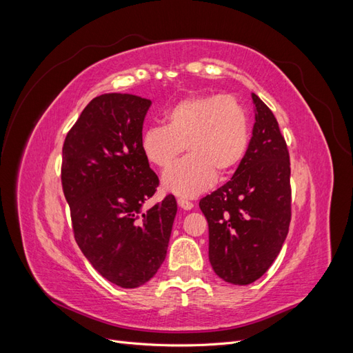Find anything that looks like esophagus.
Instances as JSON below:
<instances>
[{
	"label": "esophagus",
	"mask_w": 353,
	"mask_h": 353,
	"mask_svg": "<svg viewBox=\"0 0 353 353\" xmlns=\"http://www.w3.org/2000/svg\"><path fill=\"white\" fill-rule=\"evenodd\" d=\"M178 206H179L181 209H184V210H190V209L194 208V203L187 200V199L179 197V199H178Z\"/></svg>",
	"instance_id": "obj_1"
}]
</instances>
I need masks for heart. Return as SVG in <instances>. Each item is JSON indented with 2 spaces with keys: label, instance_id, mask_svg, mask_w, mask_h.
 <instances>
[{
  "label": "heart",
  "instance_id": "heart-1",
  "mask_svg": "<svg viewBox=\"0 0 353 353\" xmlns=\"http://www.w3.org/2000/svg\"><path fill=\"white\" fill-rule=\"evenodd\" d=\"M250 143V122L243 104L231 95L196 94L176 101L163 113V126L141 135L148 163L168 169L184 148L190 154L163 175V187L176 196L193 197L218 176L232 174Z\"/></svg>",
  "mask_w": 353,
  "mask_h": 353
}]
</instances>
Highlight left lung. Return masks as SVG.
<instances>
[{
  "mask_svg": "<svg viewBox=\"0 0 353 353\" xmlns=\"http://www.w3.org/2000/svg\"><path fill=\"white\" fill-rule=\"evenodd\" d=\"M248 153L227 184L199 203L209 223V261L223 281L248 285L270 270L292 219L290 156L274 113L252 94Z\"/></svg>",
  "mask_w": 353,
  "mask_h": 353,
  "instance_id": "1",
  "label": "left lung"
}]
</instances>
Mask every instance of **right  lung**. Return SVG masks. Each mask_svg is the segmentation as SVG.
Here are the masks:
<instances>
[{
	"mask_svg": "<svg viewBox=\"0 0 353 353\" xmlns=\"http://www.w3.org/2000/svg\"><path fill=\"white\" fill-rule=\"evenodd\" d=\"M152 101L110 92L88 103L63 144L61 185L83 256L105 280L135 288L166 258L176 215L168 194L150 209L159 178L141 152Z\"/></svg>",
	"mask_w": 353,
	"mask_h": 353,
	"instance_id": "1",
	"label": "right lung"
}]
</instances>
